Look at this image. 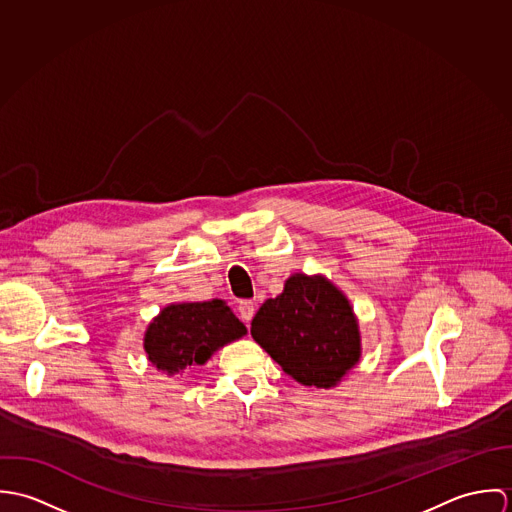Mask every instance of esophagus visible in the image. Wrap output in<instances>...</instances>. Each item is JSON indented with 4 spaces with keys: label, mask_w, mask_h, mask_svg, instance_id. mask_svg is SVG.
Instances as JSON below:
<instances>
[{
    "label": "esophagus",
    "mask_w": 512,
    "mask_h": 512,
    "mask_svg": "<svg viewBox=\"0 0 512 512\" xmlns=\"http://www.w3.org/2000/svg\"><path fill=\"white\" fill-rule=\"evenodd\" d=\"M254 313H256L254 301H240V303H238V315H240V319H242L246 325L252 321Z\"/></svg>",
    "instance_id": "esophagus-1"
}]
</instances>
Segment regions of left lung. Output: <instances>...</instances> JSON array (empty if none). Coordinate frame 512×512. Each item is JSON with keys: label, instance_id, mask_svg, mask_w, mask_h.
Listing matches in <instances>:
<instances>
[{"label": "left lung", "instance_id": "1", "mask_svg": "<svg viewBox=\"0 0 512 512\" xmlns=\"http://www.w3.org/2000/svg\"><path fill=\"white\" fill-rule=\"evenodd\" d=\"M254 341L303 386L333 388L361 359L359 321L323 276L293 274L252 319Z\"/></svg>", "mask_w": 512, "mask_h": 512}]
</instances>
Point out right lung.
<instances>
[{
    "label": "right lung",
    "mask_w": 512,
    "mask_h": 512,
    "mask_svg": "<svg viewBox=\"0 0 512 512\" xmlns=\"http://www.w3.org/2000/svg\"><path fill=\"white\" fill-rule=\"evenodd\" d=\"M244 335V323L222 299L171 303L147 325L144 349L157 370L177 374L205 365L220 347Z\"/></svg>",
    "instance_id": "obj_1"
}]
</instances>
